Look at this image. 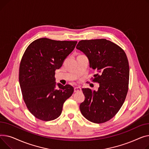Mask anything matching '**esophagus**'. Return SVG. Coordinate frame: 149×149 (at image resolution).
<instances>
[{
	"label": "esophagus",
	"mask_w": 149,
	"mask_h": 149,
	"mask_svg": "<svg viewBox=\"0 0 149 149\" xmlns=\"http://www.w3.org/2000/svg\"><path fill=\"white\" fill-rule=\"evenodd\" d=\"M74 91L75 93H77V92L82 91V89L80 86H76V87H74Z\"/></svg>",
	"instance_id": "obj_1"
}]
</instances>
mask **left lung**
I'll use <instances>...</instances> for the list:
<instances>
[{
  "mask_svg": "<svg viewBox=\"0 0 149 149\" xmlns=\"http://www.w3.org/2000/svg\"><path fill=\"white\" fill-rule=\"evenodd\" d=\"M76 49L100 73L94 75L93 81L99 83L97 91L82 88L85 100L80 104L81 112L93 123H104L114 117L125 100L129 79L127 56L120 47L106 39L81 40Z\"/></svg>",
  "mask_w": 149,
  "mask_h": 149,
  "instance_id": "8db88e82",
  "label": "left lung"
}]
</instances>
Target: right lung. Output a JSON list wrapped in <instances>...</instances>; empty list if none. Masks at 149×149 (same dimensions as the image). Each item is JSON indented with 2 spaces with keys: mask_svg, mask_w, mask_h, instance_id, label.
I'll list each match as a JSON object with an SVG mask.
<instances>
[{
  "mask_svg": "<svg viewBox=\"0 0 149 149\" xmlns=\"http://www.w3.org/2000/svg\"><path fill=\"white\" fill-rule=\"evenodd\" d=\"M76 44L42 38L26 49L20 64L19 83L26 105L37 118L46 121L57 118L64 103L72 95V86L56 83L55 72Z\"/></svg>",
  "mask_w": 149,
  "mask_h": 149,
  "instance_id": "right-lung-1",
  "label": "right lung"
}]
</instances>
